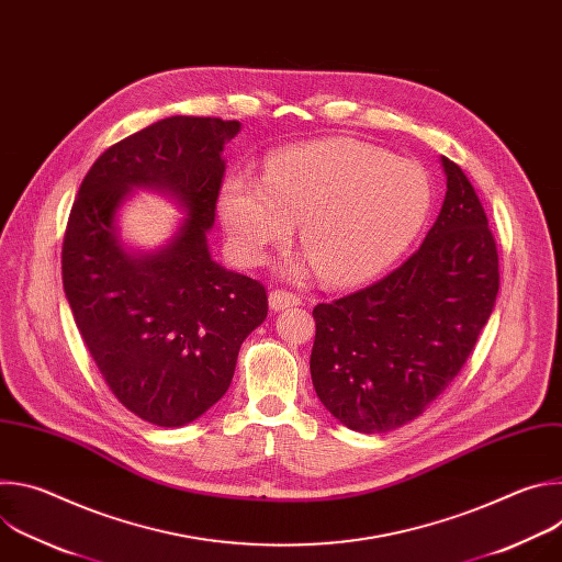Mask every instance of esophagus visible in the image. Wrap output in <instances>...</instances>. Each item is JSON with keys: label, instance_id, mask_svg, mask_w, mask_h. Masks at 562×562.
<instances>
[{"label": "esophagus", "instance_id": "1", "mask_svg": "<svg viewBox=\"0 0 562 562\" xmlns=\"http://www.w3.org/2000/svg\"><path fill=\"white\" fill-rule=\"evenodd\" d=\"M297 304H302V300H300L295 293L280 291V289L269 293V306H271L273 311H284V308H289V306H297Z\"/></svg>", "mask_w": 562, "mask_h": 562}]
</instances>
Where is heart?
I'll return each instance as SVG.
<instances>
[{
  "label": "heart",
  "mask_w": 562,
  "mask_h": 562,
  "mask_svg": "<svg viewBox=\"0 0 562 562\" xmlns=\"http://www.w3.org/2000/svg\"><path fill=\"white\" fill-rule=\"evenodd\" d=\"M431 209L427 173L371 144L331 137L276 153L265 178L231 173L217 213L231 254L265 260L300 222V243L319 280L356 286L403 256Z\"/></svg>",
  "instance_id": "heart-1"
}]
</instances>
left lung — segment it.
Here are the masks:
<instances>
[{
	"mask_svg": "<svg viewBox=\"0 0 562 562\" xmlns=\"http://www.w3.org/2000/svg\"><path fill=\"white\" fill-rule=\"evenodd\" d=\"M442 209L420 249L380 282L313 308L311 380L345 427L384 434L418 418L458 375L498 295L487 215L440 155Z\"/></svg>",
	"mask_w": 562,
	"mask_h": 562,
	"instance_id": "1",
	"label": "left lung"
}]
</instances>
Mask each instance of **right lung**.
Returning a JSON list of instances; mask_svg holds the SVG:
<instances>
[{"instance_id":"obj_1","label":"right lung","mask_w":562,"mask_h":562,"mask_svg":"<svg viewBox=\"0 0 562 562\" xmlns=\"http://www.w3.org/2000/svg\"><path fill=\"white\" fill-rule=\"evenodd\" d=\"M239 131L237 120H159L106 148L70 209L61 280L75 325L120 403L157 427H184L217 403L269 311L265 286L217 265L206 235L224 144ZM137 190L183 213L155 250L121 237V211Z\"/></svg>"}]
</instances>
